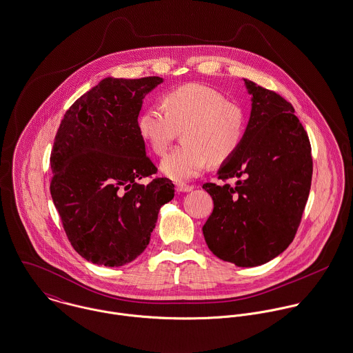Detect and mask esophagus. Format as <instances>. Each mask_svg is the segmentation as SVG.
Masks as SVG:
<instances>
[{
	"label": "esophagus",
	"instance_id": "obj_1",
	"mask_svg": "<svg viewBox=\"0 0 353 353\" xmlns=\"http://www.w3.org/2000/svg\"><path fill=\"white\" fill-rule=\"evenodd\" d=\"M176 190H177V192H191L194 190V187L187 185V184H177Z\"/></svg>",
	"mask_w": 353,
	"mask_h": 353
}]
</instances>
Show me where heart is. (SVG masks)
<instances>
[{
  "label": "heart",
  "instance_id": "heart-1",
  "mask_svg": "<svg viewBox=\"0 0 353 353\" xmlns=\"http://www.w3.org/2000/svg\"><path fill=\"white\" fill-rule=\"evenodd\" d=\"M246 128L243 110L214 88L181 85L162 96V108L149 107L138 119V130L161 156L181 131L183 145L161 161V172L185 181L211 163H222L239 148Z\"/></svg>",
  "mask_w": 353,
  "mask_h": 353
}]
</instances>
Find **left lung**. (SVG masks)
<instances>
[{
  "label": "left lung",
  "instance_id": "1",
  "mask_svg": "<svg viewBox=\"0 0 353 353\" xmlns=\"http://www.w3.org/2000/svg\"><path fill=\"white\" fill-rule=\"evenodd\" d=\"M252 112L242 142L205 183L214 210L203 226L210 250L236 267H256L295 238L310 194L312 146L294 107L274 90L243 79ZM234 178V185L227 180Z\"/></svg>",
  "mask_w": 353,
  "mask_h": 353
}]
</instances>
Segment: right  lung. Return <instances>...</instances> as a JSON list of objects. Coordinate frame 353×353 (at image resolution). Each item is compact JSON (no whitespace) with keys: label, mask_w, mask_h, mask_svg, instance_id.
I'll return each instance as SVG.
<instances>
[{"label":"right lung","mask_w":353,"mask_h":353,"mask_svg":"<svg viewBox=\"0 0 353 353\" xmlns=\"http://www.w3.org/2000/svg\"><path fill=\"white\" fill-rule=\"evenodd\" d=\"M159 77L104 79L66 111L50 163V192L65 233L85 260L121 267L149 245L159 208L174 196L138 130L145 96Z\"/></svg>","instance_id":"1"}]
</instances>
